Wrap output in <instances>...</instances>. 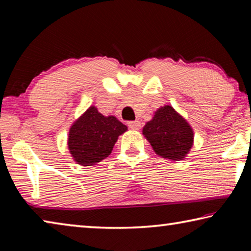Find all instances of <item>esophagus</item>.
Here are the masks:
<instances>
[{
    "instance_id": "obj_1",
    "label": "esophagus",
    "mask_w": 251,
    "mask_h": 251,
    "mask_svg": "<svg viewBox=\"0 0 251 251\" xmlns=\"http://www.w3.org/2000/svg\"><path fill=\"white\" fill-rule=\"evenodd\" d=\"M128 126H129V128H131V129H139V128H141L142 124H141V122H139V121H134V122H129Z\"/></svg>"
}]
</instances>
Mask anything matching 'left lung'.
Returning <instances> with one entry per match:
<instances>
[{
	"instance_id": "8db88e82",
	"label": "left lung",
	"mask_w": 251,
	"mask_h": 251,
	"mask_svg": "<svg viewBox=\"0 0 251 251\" xmlns=\"http://www.w3.org/2000/svg\"><path fill=\"white\" fill-rule=\"evenodd\" d=\"M143 134L157 155L171 160H181L193 146L192 127L169 105L157 110Z\"/></svg>"
}]
</instances>
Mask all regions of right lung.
Wrapping results in <instances>:
<instances>
[{
	"label": "right lung",
	"instance_id": "add662e5",
	"mask_svg": "<svg viewBox=\"0 0 251 251\" xmlns=\"http://www.w3.org/2000/svg\"><path fill=\"white\" fill-rule=\"evenodd\" d=\"M126 130L127 126L116 117H105L91 106L71 127L70 152L77 164L92 166L108 157L118 136Z\"/></svg>",
	"mask_w": 251,
	"mask_h": 251
}]
</instances>
